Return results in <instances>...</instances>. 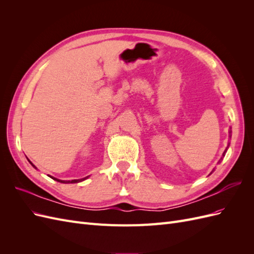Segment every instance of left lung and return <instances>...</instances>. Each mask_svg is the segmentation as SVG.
Instances as JSON below:
<instances>
[{"mask_svg": "<svg viewBox=\"0 0 254 254\" xmlns=\"http://www.w3.org/2000/svg\"><path fill=\"white\" fill-rule=\"evenodd\" d=\"M230 132H231V131H230ZM226 150H227V149H226ZM226 150H225V152H224V155H222V156H224V157H225V153H226ZM220 161H221V160H219V162H220Z\"/></svg>", "mask_w": 254, "mask_h": 254, "instance_id": "obj_1", "label": "left lung"}]
</instances>
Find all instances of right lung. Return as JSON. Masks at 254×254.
Wrapping results in <instances>:
<instances>
[{
    "instance_id": "add662e5",
    "label": "right lung",
    "mask_w": 254,
    "mask_h": 254,
    "mask_svg": "<svg viewBox=\"0 0 254 254\" xmlns=\"http://www.w3.org/2000/svg\"><path fill=\"white\" fill-rule=\"evenodd\" d=\"M33 165V163H30ZM34 167H35V165H33ZM36 168V167H35ZM51 177V176H50ZM89 177V176H88ZM88 177H84V178H82V179H74V180H68V181H66V180H59V179H56V178H52L54 179V180H56V181H58V182H61V183H76V182H80V181H83V180H86Z\"/></svg>"
}]
</instances>
